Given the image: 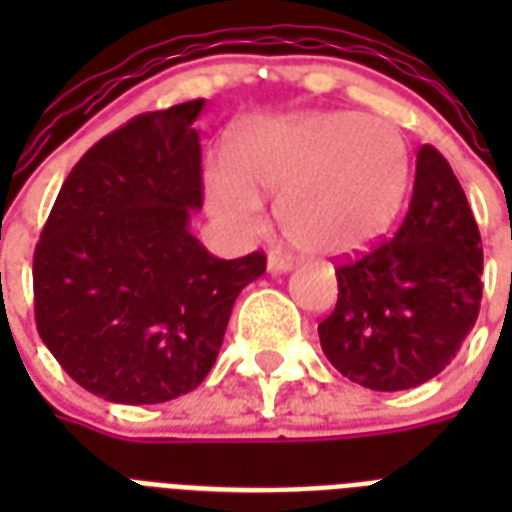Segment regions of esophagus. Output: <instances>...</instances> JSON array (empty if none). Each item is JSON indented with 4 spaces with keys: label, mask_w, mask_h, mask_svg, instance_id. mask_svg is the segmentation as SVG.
I'll use <instances>...</instances> for the list:
<instances>
[{
    "label": "esophagus",
    "mask_w": 512,
    "mask_h": 512,
    "mask_svg": "<svg viewBox=\"0 0 512 512\" xmlns=\"http://www.w3.org/2000/svg\"><path fill=\"white\" fill-rule=\"evenodd\" d=\"M292 271V260L281 252H271L268 255V273H287Z\"/></svg>",
    "instance_id": "esophagus-1"
}]
</instances>
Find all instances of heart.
<instances>
[{
	"mask_svg": "<svg viewBox=\"0 0 512 512\" xmlns=\"http://www.w3.org/2000/svg\"><path fill=\"white\" fill-rule=\"evenodd\" d=\"M409 177V143L396 124L353 111L271 116L233 135L228 164L207 172V201L217 220L255 236L257 193H276V220L292 247L342 257L388 231Z\"/></svg>",
	"mask_w": 512,
	"mask_h": 512,
	"instance_id": "b5f03b06",
	"label": "heart"
}]
</instances>
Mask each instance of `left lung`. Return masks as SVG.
<instances>
[{"mask_svg": "<svg viewBox=\"0 0 512 512\" xmlns=\"http://www.w3.org/2000/svg\"><path fill=\"white\" fill-rule=\"evenodd\" d=\"M335 273L337 305L319 340L342 377L393 393L452 364L478 319L484 249L460 180L436 148L417 151L396 236Z\"/></svg>", "mask_w": 512, "mask_h": 512, "instance_id": "left-lung-1", "label": "left lung"}]
</instances>
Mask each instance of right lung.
Wrapping results in <instances>:
<instances>
[{"mask_svg":"<svg viewBox=\"0 0 512 512\" xmlns=\"http://www.w3.org/2000/svg\"><path fill=\"white\" fill-rule=\"evenodd\" d=\"M204 100L135 116L68 172L34 252L39 337L84 390L164 404L199 388L265 255L217 260L201 209Z\"/></svg>","mask_w":512,"mask_h":512,"instance_id":"add662e5","label":"right lung"}]
</instances>
